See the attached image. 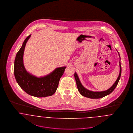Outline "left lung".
<instances>
[{
  "label": "left lung",
  "instance_id": "8db88e82",
  "mask_svg": "<svg viewBox=\"0 0 133 133\" xmlns=\"http://www.w3.org/2000/svg\"><path fill=\"white\" fill-rule=\"evenodd\" d=\"M119 76L115 82V83L112 85V87L109 89L108 90L105 91H90L85 89L84 86L82 84L78 77L77 76L76 72H75V78L76 81L77 83V88L78 89V91H79V93L84 97L87 98H103L105 96L110 94L112 91L115 90L116 87H117V84L119 83V80L120 79L121 76V72H122V68L121 65V58L119 56Z\"/></svg>",
  "mask_w": 133,
  "mask_h": 133
}]
</instances>
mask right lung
<instances>
[{
  "instance_id": "1",
  "label": "right lung",
  "mask_w": 133,
  "mask_h": 133,
  "mask_svg": "<svg viewBox=\"0 0 133 133\" xmlns=\"http://www.w3.org/2000/svg\"><path fill=\"white\" fill-rule=\"evenodd\" d=\"M31 35L28 36L17 52L14 64V74L17 83L28 95L42 98L50 96L56 91L60 78L66 66L57 68L44 77H37L28 72L23 64V56L25 45Z\"/></svg>"
}]
</instances>
